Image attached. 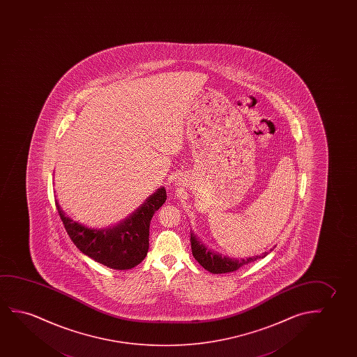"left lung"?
I'll list each match as a JSON object with an SVG mask.
<instances>
[{
  "instance_id": "8db88e82",
  "label": "left lung",
  "mask_w": 357,
  "mask_h": 357,
  "mask_svg": "<svg viewBox=\"0 0 357 357\" xmlns=\"http://www.w3.org/2000/svg\"><path fill=\"white\" fill-rule=\"evenodd\" d=\"M190 241L192 256L195 257L196 261L204 268L207 269L211 273L220 274L234 272L245 264H251V262H255L256 259H264V256H267V254L264 252L261 256L249 257L246 259H229V257H225L222 255L213 252L212 250L207 249L205 245L202 244L200 240L197 239L192 233H190Z\"/></svg>"
}]
</instances>
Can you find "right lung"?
I'll return each instance as SVG.
<instances>
[{
    "label": "right lung",
    "instance_id": "1",
    "mask_svg": "<svg viewBox=\"0 0 357 357\" xmlns=\"http://www.w3.org/2000/svg\"><path fill=\"white\" fill-rule=\"evenodd\" d=\"M166 199V189H157L128 218L106 229H93L74 222L66 215L57 201L56 207L69 238L84 255L109 268L130 269L145 259L152 215Z\"/></svg>",
    "mask_w": 357,
    "mask_h": 357
}]
</instances>
